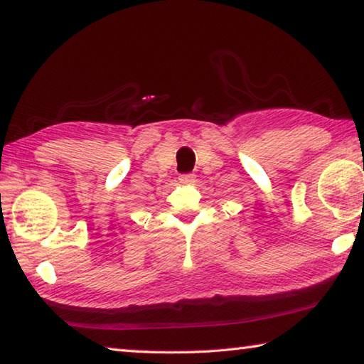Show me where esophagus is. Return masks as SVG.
<instances>
[{
    "label": "esophagus",
    "mask_w": 364,
    "mask_h": 364,
    "mask_svg": "<svg viewBox=\"0 0 364 364\" xmlns=\"http://www.w3.org/2000/svg\"><path fill=\"white\" fill-rule=\"evenodd\" d=\"M178 180H180V183H183V184H188L191 181H194V175L193 173H183V175H180Z\"/></svg>",
    "instance_id": "obj_1"
}]
</instances>
